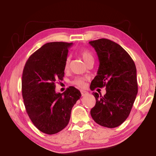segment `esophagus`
I'll return each instance as SVG.
<instances>
[{"label": "esophagus", "instance_id": "1", "mask_svg": "<svg viewBox=\"0 0 156 156\" xmlns=\"http://www.w3.org/2000/svg\"><path fill=\"white\" fill-rule=\"evenodd\" d=\"M80 92H81V94H82V96H87V95H88V92L86 91L81 90Z\"/></svg>", "mask_w": 156, "mask_h": 156}]
</instances>
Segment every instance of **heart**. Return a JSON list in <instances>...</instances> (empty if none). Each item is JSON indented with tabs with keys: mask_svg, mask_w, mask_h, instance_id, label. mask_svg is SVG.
I'll list each match as a JSON object with an SVG mask.
<instances>
[{
	"mask_svg": "<svg viewBox=\"0 0 156 156\" xmlns=\"http://www.w3.org/2000/svg\"><path fill=\"white\" fill-rule=\"evenodd\" d=\"M79 54L80 55L82 58L85 62L86 64L91 61V60H94V56L92 54V53L89 51L88 49H82L79 51ZM69 62H70V57L67 56V58L65 60V69L67 70L69 67ZM87 78L86 77H77L74 80H72V83L73 84H75V85L80 87H83L84 86V84H85V81L87 80Z\"/></svg>",
	"mask_w": 156,
	"mask_h": 156,
	"instance_id": "obj_1",
	"label": "heart"
}]
</instances>
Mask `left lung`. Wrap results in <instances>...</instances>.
<instances>
[{
    "mask_svg": "<svg viewBox=\"0 0 156 156\" xmlns=\"http://www.w3.org/2000/svg\"><path fill=\"white\" fill-rule=\"evenodd\" d=\"M98 56L97 76L90 89L106 87L103 96L94 92L96 105L91 115L98 125L115 128L128 118L138 94L136 67L133 59L120 44L106 38L89 42Z\"/></svg>",
    "mask_w": 156,
    "mask_h": 156,
    "instance_id": "1",
    "label": "left lung"
}]
</instances>
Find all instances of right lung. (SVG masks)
<instances>
[{"label":"right lung","mask_w":156,"mask_h":156,"mask_svg":"<svg viewBox=\"0 0 156 156\" xmlns=\"http://www.w3.org/2000/svg\"><path fill=\"white\" fill-rule=\"evenodd\" d=\"M72 43L51 42L31 54L23 69L22 95L26 112L36 127L46 134H55L69 122L73 105L80 91L69 87L56 93V83L65 74V62Z\"/></svg>","instance_id":"add662e5"}]
</instances>
